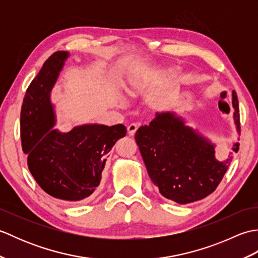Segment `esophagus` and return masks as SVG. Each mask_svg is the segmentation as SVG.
I'll return each mask as SVG.
<instances>
[{
  "instance_id": "34e87169",
  "label": "esophagus",
  "mask_w": 258,
  "mask_h": 258,
  "mask_svg": "<svg viewBox=\"0 0 258 258\" xmlns=\"http://www.w3.org/2000/svg\"><path fill=\"white\" fill-rule=\"evenodd\" d=\"M138 128H139V124H136V123L130 124L127 126V133H128V135L133 136L136 133V131H138Z\"/></svg>"
}]
</instances>
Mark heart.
<instances>
[{"label":"heart","mask_w":258,"mask_h":258,"mask_svg":"<svg viewBox=\"0 0 258 258\" xmlns=\"http://www.w3.org/2000/svg\"><path fill=\"white\" fill-rule=\"evenodd\" d=\"M146 85V80L143 78V76H132L127 82V84H126V92H127V94L130 95H136L139 94V93L144 89Z\"/></svg>","instance_id":"1"}]
</instances>
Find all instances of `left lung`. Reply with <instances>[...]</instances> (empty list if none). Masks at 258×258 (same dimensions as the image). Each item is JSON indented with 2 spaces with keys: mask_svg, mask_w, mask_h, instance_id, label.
I'll use <instances>...</instances> for the list:
<instances>
[{
  "mask_svg": "<svg viewBox=\"0 0 258 258\" xmlns=\"http://www.w3.org/2000/svg\"><path fill=\"white\" fill-rule=\"evenodd\" d=\"M234 119L240 133L236 92L232 93ZM152 182L160 193L178 204H188L212 194L221 183L233 160L218 162L214 145L174 113H157L150 125L135 134ZM238 150V144L233 149Z\"/></svg>",
  "mask_w": 258,
  "mask_h": 258,
  "instance_id": "1",
  "label": "left lung"
}]
</instances>
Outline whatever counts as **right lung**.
Segmentation results:
<instances>
[{"mask_svg":"<svg viewBox=\"0 0 258 258\" xmlns=\"http://www.w3.org/2000/svg\"><path fill=\"white\" fill-rule=\"evenodd\" d=\"M69 53L48 57L27 87L21 111L22 149L27 166L40 187L55 199L76 203L91 200L100 185L107 154L126 135L123 124H89L68 133L55 124L50 93Z\"/></svg>","mask_w":258,"mask_h":258,"instance_id":"add662e5","label":"right lung"}]
</instances>
